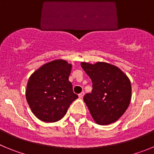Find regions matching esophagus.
Instances as JSON below:
<instances>
[{"instance_id":"esophagus-1","label":"esophagus","mask_w":154,"mask_h":154,"mask_svg":"<svg viewBox=\"0 0 154 154\" xmlns=\"http://www.w3.org/2000/svg\"><path fill=\"white\" fill-rule=\"evenodd\" d=\"M84 95H85V92H82L81 93L79 94V97L80 99H82V98H83V96H84Z\"/></svg>"}]
</instances>
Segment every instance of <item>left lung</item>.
<instances>
[{
  "label": "left lung",
  "mask_w": 154,
  "mask_h": 154,
  "mask_svg": "<svg viewBox=\"0 0 154 154\" xmlns=\"http://www.w3.org/2000/svg\"><path fill=\"white\" fill-rule=\"evenodd\" d=\"M81 65L92 82V92L83 98L92 119L99 125L115 123L130 103V79L119 68L107 62H81Z\"/></svg>",
  "instance_id": "obj_1"
}]
</instances>
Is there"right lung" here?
<instances>
[{"instance_id":"add662e5","label":"right lung","mask_w":154,"mask_h":154,"mask_svg":"<svg viewBox=\"0 0 154 154\" xmlns=\"http://www.w3.org/2000/svg\"><path fill=\"white\" fill-rule=\"evenodd\" d=\"M72 66L67 61L55 59L42 65L30 76L25 96L31 112L40 120H60L78 98L69 80Z\"/></svg>"}]
</instances>
